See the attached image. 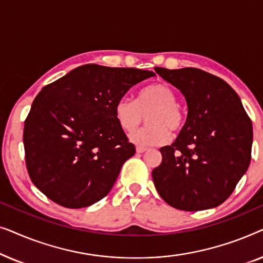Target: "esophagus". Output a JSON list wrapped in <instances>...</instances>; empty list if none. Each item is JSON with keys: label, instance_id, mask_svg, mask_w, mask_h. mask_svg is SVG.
<instances>
[{"label": "esophagus", "instance_id": "1", "mask_svg": "<svg viewBox=\"0 0 263 263\" xmlns=\"http://www.w3.org/2000/svg\"><path fill=\"white\" fill-rule=\"evenodd\" d=\"M148 148L147 147H143V146H136V152L138 153H143L145 151H147Z\"/></svg>", "mask_w": 263, "mask_h": 263}]
</instances>
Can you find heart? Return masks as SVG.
I'll use <instances>...</instances> for the list:
<instances>
[{"label":"heart","instance_id":"b5f03b06","mask_svg":"<svg viewBox=\"0 0 263 263\" xmlns=\"http://www.w3.org/2000/svg\"><path fill=\"white\" fill-rule=\"evenodd\" d=\"M177 96L166 84H153L142 88L136 99L121 97L115 104V117L125 132L139 127L146 116L147 123L130 135L133 142L142 146L161 145L170 139V130L178 132L184 124V114L177 103Z\"/></svg>","mask_w":263,"mask_h":263}]
</instances>
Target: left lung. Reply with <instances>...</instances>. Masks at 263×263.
<instances>
[{
    "label": "left lung",
    "mask_w": 263,
    "mask_h": 263,
    "mask_svg": "<svg viewBox=\"0 0 263 263\" xmlns=\"http://www.w3.org/2000/svg\"><path fill=\"white\" fill-rule=\"evenodd\" d=\"M184 96L188 116L177 139L160 148L152 171L165 202L182 211L221 204L251 159L253 124L239 97L222 79L197 68H154Z\"/></svg>",
    "instance_id": "1"
}]
</instances>
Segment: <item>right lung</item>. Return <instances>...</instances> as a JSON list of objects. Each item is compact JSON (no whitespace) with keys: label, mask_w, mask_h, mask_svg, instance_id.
I'll return each instance as SVG.
<instances>
[{"label":"right lung","mask_w":263,"mask_h":263,"mask_svg":"<svg viewBox=\"0 0 263 263\" xmlns=\"http://www.w3.org/2000/svg\"><path fill=\"white\" fill-rule=\"evenodd\" d=\"M153 71L98 64L78 67L43 87L25 121L26 167L53 202L82 208L112 188L135 146L115 117V104Z\"/></svg>","instance_id":"right-lung-1"}]
</instances>
